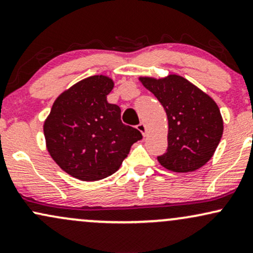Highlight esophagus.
Returning <instances> with one entry per match:
<instances>
[{
  "instance_id": "obj_1",
  "label": "esophagus",
  "mask_w": 253,
  "mask_h": 253,
  "mask_svg": "<svg viewBox=\"0 0 253 253\" xmlns=\"http://www.w3.org/2000/svg\"><path fill=\"white\" fill-rule=\"evenodd\" d=\"M136 128H138L139 130H140L141 134H143L144 136L146 135V133H147V128H146V125H145L144 123H140V124H139L138 126H136Z\"/></svg>"
}]
</instances>
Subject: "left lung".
Returning <instances> with one entry per match:
<instances>
[{
  "label": "left lung",
  "instance_id": "1",
  "mask_svg": "<svg viewBox=\"0 0 253 253\" xmlns=\"http://www.w3.org/2000/svg\"><path fill=\"white\" fill-rule=\"evenodd\" d=\"M164 107L169 124L168 150L157 157L165 169L191 172L213 157L223 132L220 109L211 96L178 75L139 77Z\"/></svg>",
  "mask_w": 253,
  "mask_h": 253
}]
</instances>
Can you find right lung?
Wrapping results in <instances>:
<instances>
[{
	"mask_svg": "<svg viewBox=\"0 0 253 253\" xmlns=\"http://www.w3.org/2000/svg\"><path fill=\"white\" fill-rule=\"evenodd\" d=\"M112 78L97 75L62 92L43 123L46 147L66 173L98 181L118 171L130 146L143 138L121 121V109L108 103Z\"/></svg>",
	"mask_w": 253,
	"mask_h": 253,
	"instance_id": "obj_1",
	"label": "right lung"
}]
</instances>
